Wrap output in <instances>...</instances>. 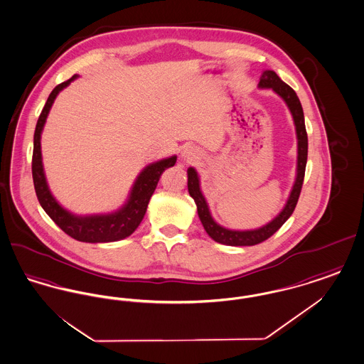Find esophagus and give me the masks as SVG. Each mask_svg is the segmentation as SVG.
<instances>
[{"instance_id":"34e87169","label":"esophagus","mask_w":364,"mask_h":364,"mask_svg":"<svg viewBox=\"0 0 364 364\" xmlns=\"http://www.w3.org/2000/svg\"><path fill=\"white\" fill-rule=\"evenodd\" d=\"M196 154H198V151H196L193 147H186V149L183 150V153H181V156H183L186 161H192L193 158H196Z\"/></svg>"}]
</instances>
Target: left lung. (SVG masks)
<instances>
[{
  "instance_id": "1",
  "label": "left lung",
  "mask_w": 364,
  "mask_h": 364,
  "mask_svg": "<svg viewBox=\"0 0 364 364\" xmlns=\"http://www.w3.org/2000/svg\"><path fill=\"white\" fill-rule=\"evenodd\" d=\"M259 88H273L278 95L288 105L292 117H294V127H296V135H297V174L294 181V188L291 191L289 199L282 208V211L277 217L270 221L269 224L262 226L259 229L254 230H232L226 229L224 226L218 225L210 211H208V203L205 196L202 195V191L199 187V177L193 168L188 169V192L192 199L196 203L198 208V215L200 218V223L208 232V236L217 242L225 244V245H255L259 242L267 240L270 236H273L281 226L285 224V221L292 215L294 208L297 205L303 180H304V172H306V164H307V153H309V138L304 124V114L303 107L294 91V88L284 83L274 70H264L260 76Z\"/></svg>"
}]
</instances>
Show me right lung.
<instances>
[{"label":"right lung","mask_w":364,"mask_h":364,"mask_svg":"<svg viewBox=\"0 0 364 364\" xmlns=\"http://www.w3.org/2000/svg\"><path fill=\"white\" fill-rule=\"evenodd\" d=\"M73 79H76V75L72 76L67 82H63L61 85L54 87L35 127L33 180L36 198L53 221L75 240L86 242H117L128 237L135 232V229L138 228L146 214L147 205L150 202L151 195L156 191L161 174L164 173L165 169L173 166L177 156L161 159L146 166L139 174L127 203L120 210L112 214L80 217L61 208L53 198L46 183L41 154V134L57 94L63 88L68 86Z\"/></svg>","instance_id":"1"}]
</instances>
